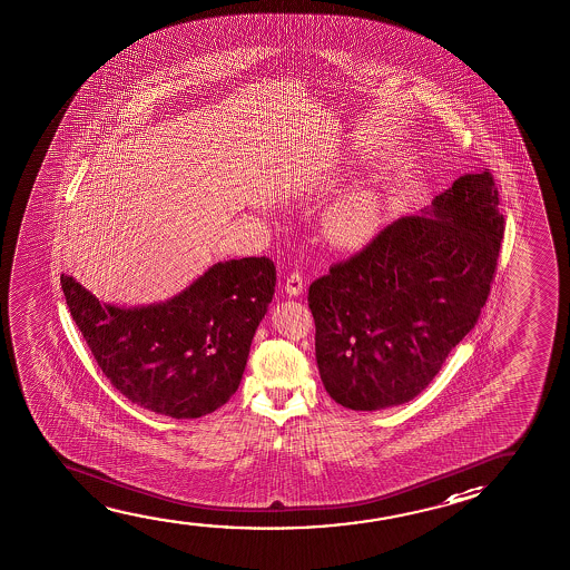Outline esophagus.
<instances>
[{
  "label": "esophagus",
  "instance_id": "esophagus-1",
  "mask_svg": "<svg viewBox=\"0 0 570 570\" xmlns=\"http://www.w3.org/2000/svg\"><path fill=\"white\" fill-rule=\"evenodd\" d=\"M284 288H286V292H288L289 296H299V294H304V289H306V282H304V276L297 273V271L288 274V278H286Z\"/></svg>",
  "mask_w": 570,
  "mask_h": 570
}]
</instances>
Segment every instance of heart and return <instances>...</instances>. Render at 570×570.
I'll return each mask as SVG.
<instances>
[{"instance_id":"obj_1","label":"heart","mask_w":570,"mask_h":570,"mask_svg":"<svg viewBox=\"0 0 570 570\" xmlns=\"http://www.w3.org/2000/svg\"><path fill=\"white\" fill-rule=\"evenodd\" d=\"M382 223V204L372 190H351L331 204L323 215V232L343 248L368 245Z\"/></svg>"}]
</instances>
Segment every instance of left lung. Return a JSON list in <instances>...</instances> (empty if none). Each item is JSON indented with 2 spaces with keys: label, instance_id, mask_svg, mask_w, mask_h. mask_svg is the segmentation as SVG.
<instances>
[{
  "label": "left lung",
  "instance_id": "obj_1",
  "mask_svg": "<svg viewBox=\"0 0 570 570\" xmlns=\"http://www.w3.org/2000/svg\"><path fill=\"white\" fill-rule=\"evenodd\" d=\"M502 235L492 174H464L420 214L333 264L307 296L327 394L376 412L428 389L479 322Z\"/></svg>",
  "mask_w": 570,
  "mask_h": 570
}]
</instances>
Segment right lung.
Masks as SVG:
<instances>
[{"instance_id": "obj_1", "label": "right lung", "mask_w": 570, "mask_h": 570, "mask_svg": "<svg viewBox=\"0 0 570 570\" xmlns=\"http://www.w3.org/2000/svg\"><path fill=\"white\" fill-rule=\"evenodd\" d=\"M67 306L114 389L174 420L222 407L239 389L258 323L273 302L266 256L215 263L186 288L147 306L99 302L70 274Z\"/></svg>"}]
</instances>
